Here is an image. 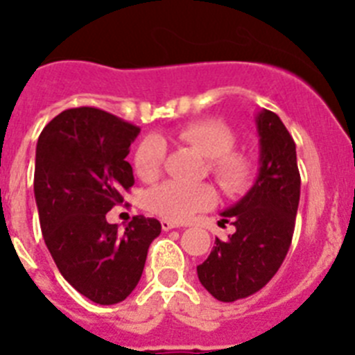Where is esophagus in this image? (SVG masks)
Here are the masks:
<instances>
[{
    "label": "esophagus",
    "instance_id": "34e87169",
    "mask_svg": "<svg viewBox=\"0 0 355 355\" xmlns=\"http://www.w3.org/2000/svg\"><path fill=\"white\" fill-rule=\"evenodd\" d=\"M174 227H180V225L175 224V222H172V220H167V218H165V220H162L163 231H171V229H174Z\"/></svg>",
    "mask_w": 355,
    "mask_h": 355
}]
</instances>
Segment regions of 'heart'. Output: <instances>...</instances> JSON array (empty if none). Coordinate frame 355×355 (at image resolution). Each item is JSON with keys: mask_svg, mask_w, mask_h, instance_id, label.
<instances>
[{"mask_svg": "<svg viewBox=\"0 0 355 355\" xmlns=\"http://www.w3.org/2000/svg\"><path fill=\"white\" fill-rule=\"evenodd\" d=\"M183 142L208 158L213 180L225 193L243 192L252 178V162L245 153L233 150L236 135L222 121H197L178 131ZM165 158V146L158 137H149L135 153V172L140 180L153 181L159 175ZM147 208L174 222H183L197 211L215 205V192L209 184H183L167 181L147 192Z\"/></svg>", "mask_w": 355, "mask_h": 355, "instance_id": "1", "label": "heart"}]
</instances>
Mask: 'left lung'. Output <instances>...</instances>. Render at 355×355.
Returning <instances> with one entry per match:
<instances>
[{
    "mask_svg": "<svg viewBox=\"0 0 355 355\" xmlns=\"http://www.w3.org/2000/svg\"><path fill=\"white\" fill-rule=\"evenodd\" d=\"M259 168L252 188L220 213L233 234L215 240L208 259L197 266L200 284L220 302H234L261 290L290 249L300 199L297 150L283 121L261 110L256 115Z\"/></svg>",
    "mask_w": 355,
    "mask_h": 355,
    "instance_id": "obj_1",
    "label": "left lung"
}]
</instances>
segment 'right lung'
I'll return each mask as SVG.
<instances>
[{
    "instance_id": "1",
    "label": "right lung",
    "mask_w": 355,
    "mask_h": 355,
    "mask_svg": "<svg viewBox=\"0 0 355 355\" xmlns=\"http://www.w3.org/2000/svg\"><path fill=\"white\" fill-rule=\"evenodd\" d=\"M140 128L81 106L44 128L35 153V192L44 241L64 279L101 306L122 302L142 277L156 218L137 215L121 233L106 213L135 184L126 162Z\"/></svg>"
}]
</instances>
